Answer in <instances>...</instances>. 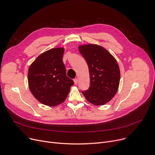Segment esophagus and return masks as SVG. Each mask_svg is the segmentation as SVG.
I'll list each match as a JSON object with an SVG mask.
<instances>
[{
  "label": "esophagus",
  "instance_id": "obj_1",
  "mask_svg": "<svg viewBox=\"0 0 155 155\" xmlns=\"http://www.w3.org/2000/svg\"><path fill=\"white\" fill-rule=\"evenodd\" d=\"M74 84H75L76 85H77V84H78V79H77V78H75V79H74Z\"/></svg>",
  "mask_w": 155,
  "mask_h": 155
}]
</instances>
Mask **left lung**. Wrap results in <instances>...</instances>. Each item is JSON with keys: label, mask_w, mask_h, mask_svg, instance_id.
Returning a JSON list of instances; mask_svg holds the SVG:
<instances>
[{"label": "left lung", "mask_w": 155, "mask_h": 155, "mask_svg": "<svg viewBox=\"0 0 155 155\" xmlns=\"http://www.w3.org/2000/svg\"><path fill=\"white\" fill-rule=\"evenodd\" d=\"M79 51L87 62L90 76L89 87L82 93L90 103L104 105L114 97L119 87L120 71L117 62L98 45H79Z\"/></svg>", "instance_id": "obj_1"}]
</instances>
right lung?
Instances as JSON below:
<instances>
[{
    "mask_svg": "<svg viewBox=\"0 0 155 155\" xmlns=\"http://www.w3.org/2000/svg\"><path fill=\"white\" fill-rule=\"evenodd\" d=\"M64 48H54L39 55L30 66L28 83L31 92L43 104L54 106L64 101L74 84L66 76L62 61Z\"/></svg>",
    "mask_w": 155,
    "mask_h": 155,
    "instance_id": "add662e5",
    "label": "right lung"
}]
</instances>
